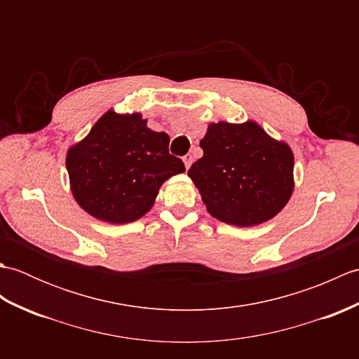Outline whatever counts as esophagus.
<instances>
[{"label": "esophagus", "instance_id": "esophagus-1", "mask_svg": "<svg viewBox=\"0 0 359 359\" xmlns=\"http://www.w3.org/2000/svg\"><path fill=\"white\" fill-rule=\"evenodd\" d=\"M184 163H185V168L188 170L189 166H191V163H193V157H191V154H187V156H184Z\"/></svg>", "mask_w": 359, "mask_h": 359}]
</instances>
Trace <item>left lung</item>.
I'll use <instances>...</instances> for the list:
<instances>
[{
  "label": "left lung",
  "instance_id": "8db88e82",
  "mask_svg": "<svg viewBox=\"0 0 359 359\" xmlns=\"http://www.w3.org/2000/svg\"><path fill=\"white\" fill-rule=\"evenodd\" d=\"M203 156L188 175L208 212L225 224L259 225L285 207L293 193V152L255 121L211 123Z\"/></svg>",
  "mask_w": 359,
  "mask_h": 359
}]
</instances>
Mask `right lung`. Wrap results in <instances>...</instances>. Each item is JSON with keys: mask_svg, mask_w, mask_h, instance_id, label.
I'll list each match as a JSON object with an SVG mask.
<instances>
[{"mask_svg": "<svg viewBox=\"0 0 359 359\" xmlns=\"http://www.w3.org/2000/svg\"><path fill=\"white\" fill-rule=\"evenodd\" d=\"M170 135L147 128L140 114L108 111L67 151L66 168L80 207L109 224H129L151 210L158 188L185 171L168 151Z\"/></svg>", "mask_w": 359, "mask_h": 359, "instance_id": "right-lung-1", "label": "right lung"}]
</instances>
